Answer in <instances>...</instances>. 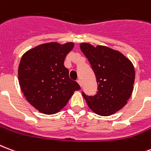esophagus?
Here are the masks:
<instances>
[{"mask_svg": "<svg viewBox=\"0 0 151 151\" xmlns=\"http://www.w3.org/2000/svg\"><path fill=\"white\" fill-rule=\"evenodd\" d=\"M77 81H78V83L79 84V85H80L81 86H82V84H81V79H78V80H77Z\"/></svg>", "mask_w": 151, "mask_h": 151, "instance_id": "34e87169", "label": "esophagus"}]
</instances>
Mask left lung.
Segmentation results:
<instances>
[{
    "mask_svg": "<svg viewBox=\"0 0 151 151\" xmlns=\"http://www.w3.org/2000/svg\"><path fill=\"white\" fill-rule=\"evenodd\" d=\"M80 48L96 75L98 92L94 96L82 93L92 111L108 116L123 109L133 92L135 72L131 61L118 50L105 46L82 42Z\"/></svg>",
    "mask_w": 151,
    "mask_h": 151,
    "instance_id": "1",
    "label": "left lung"
}]
</instances>
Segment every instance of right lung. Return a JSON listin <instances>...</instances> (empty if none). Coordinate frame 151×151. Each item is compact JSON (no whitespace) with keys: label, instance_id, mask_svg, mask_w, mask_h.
I'll list each match as a JSON object with an SVG mask.
<instances>
[{"label":"right lung","instance_id":"obj_1","mask_svg":"<svg viewBox=\"0 0 151 151\" xmlns=\"http://www.w3.org/2000/svg\"><path fill=\"white\" fill-rule=\"evenodd\" d=\"M73 42H47L30 49L22 56L18 68L21 91L35 109L46 115L58 112L80 86L69 77L64 65Z\"/></svg>","mask_w":151,"mask_h":151}]
</instances>
